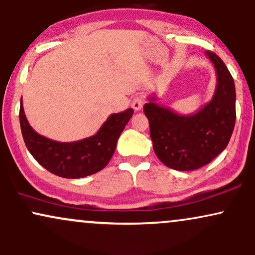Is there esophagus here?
Listing matches in <instances>:
<instances>
[{"mask_svg": "<svg viewBox=\"0 0 255 255\" xmlns=\"http://www.w3.org/2000/svg\"><path fill=\"white\" fill-rule=\"evenodd\" d=\"M144 104H145V98L142 97V96H140V97H135L133 99V102H131V107H133V109L136 111L141 110L142 105Z\"/></svg>", "mask_w": 255, "mask_h": 255, "instance_id": "34e87169", "label": "esophagus"}]
</instances>
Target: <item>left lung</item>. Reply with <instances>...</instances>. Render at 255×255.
Instances as JSON below:
<instances>
[{
    "label": "left lung",
    "instance_id": "8db88e82",
    "mask_svg": "<svg viewBox=\"0 0 255 255\" xmlns=\"http://www.w3.org/2000/svg\"><path fill=\"white\" fill-rule=\"evenodd\" d=\"M217 74L211 101L191 115H180L148 98L144 113L150 124L153 151L160 162L175 170L201 168L227 147L236 120L234 79L215 52L206 51Z\"/></svg>",
    "mask_w": 255,
    "mask_h": 255
}]
</instances>
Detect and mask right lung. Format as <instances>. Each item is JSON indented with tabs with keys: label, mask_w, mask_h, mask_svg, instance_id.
Masks as SVG:
<instances>
[{
	"label": "right lung",
	"mask_w": 255,
	"mask_h": 255,
	"mask_svg": "<svg viewBox=\"0 0 255 255\" xmlns=\"http://www.w3.org/2000/svg\"><path fill=\"white\" fill-rule=\"evenodd\" d=\"M133 109L111 114L95 135L73 142H60L38 134L25 116L20 102V127L27 150L43 168L64 178H80L107 166Z\"/></svg>",
	"instance_id": "obj_1"
}]
</instances>
